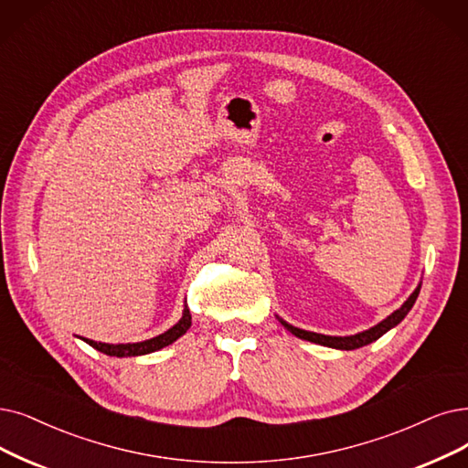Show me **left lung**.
I'll return each instance as SVG.
<instances>
[{
	"label": "left lung",
	"instance_id": "left-lung-1",
	"mask_svg": "<svg viewBox=\"0 0 468 468\" xmlns=\"http://www.w3.org/2000/svg\"><path fill=\"white\" fill-rule=\"evenodd\" d=\"M419 292H420V284L415 288L413 293L407 297V302L398 311H394L389 316H386L384 321H380L378 324H375L372 328L357 332V334H353V335H324V334H316V332H309V330H302V328H297V326H292L284 319H280L278 314H276V319L280 321V324H282L286 330H290L293 335H297V338L313 342V344H319V346L334 347V349L351 351V349H357V347H363V346H368L372 342H377L380 335H384L388 330L398 326L405 319L407 313L413 309L417 297H419Z\"/></svg>",
	"mask_w": 468,
	"mask_h": 468
}]
</instances>
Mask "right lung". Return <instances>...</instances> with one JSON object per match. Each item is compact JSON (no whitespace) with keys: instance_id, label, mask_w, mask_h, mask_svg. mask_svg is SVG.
I'll list each match as a JSON object with an SVG mask.
<instances>
[{"instance_id":"right-lung-1","label":"right lung","mask_w":468,"mask_h":468,"mask_svg":"<svg viewBox=\"0 0 468 468\" xmlns=\"http://www.w3.org/2000/svg\"><path fill=\"white\" fill-rule=\"evenodd\" d=\"M190 326H192V314H190L188 305H184L180 321L173 328L155 335V338H152V340H144V342H136V344H103V342H93L88 338H80V340H84L93 349H98L105 355H111V357H138V355H147V353H154L166 346H171L173 342H176L180 338V335L188 332Z\"/></svg>"}]
</instances>
